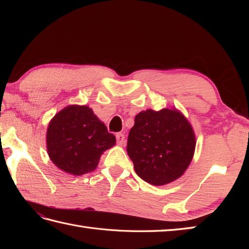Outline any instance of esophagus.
I'll list each match as a JSON object with an SVG mask.
<instances>
[{"label":"esophagus","mask_w":249,"mask_h":249,"mask_svg":"<svg viewBox=\"0 0 249 249\" xmlns=\"http://www.w3.org/2000/svg\"><path fill=\"white\" fill-rule=\"evenodd\" d=\"M115 137H116V142H118V144H120V145L125 144V136L123 134L119 133V134H116Z\"/></svg>","instance_id":"34e87169"}]
</instances>
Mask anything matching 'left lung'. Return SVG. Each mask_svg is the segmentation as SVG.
<instances>
[{"label":"left lung","instance_id":"obj_1","mask_svg":"<svg viewBox=\"0 0 249 249\" xmlns=\"http://www.w3.org/2000/svg\"><path fill=\"white\" fill-rule=\"evenodd\" d=\"M195 147L193 126L176 108L141 111L127 140L136 173L155 186L181 178L193 160Z\"/></svg>","mask_w":249,"mask_h":249}]
</instances>
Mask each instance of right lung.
Here are the masks:
<instances>
[{"instance_id": "obj_1", "label": "right lung", "mask_w": 249, "mask_h": 249, "mask_svg": "<svg viewBox=\"0 0 249 249\" xmlns=\"http://www.w3.org/2000/svg\"><path fill=\"white\" fill-rule=\"evenodd\" d=\"M46 142L57 168L82 176L96 169L103 153L115 144V137L89 106L70 105L49 122Z\"/></svg>"}]
</instances>
